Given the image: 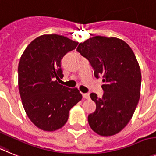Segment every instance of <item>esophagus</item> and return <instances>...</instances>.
Returning a JSON list of instances; mask_svg holds the SVG:
<instances>
[{
	"label": "esophagus",
	"mask_w": 156,
	"mask_h": 156,
	"mask_svg": "<svg viewBox=\"0 0 156 156\" xmlns=\"http://www.w3.org/2000/svg\"><path fill=\"white\" fill-rule=\"evenodd\" d=\"M82 96L84 98H86V99H88L90 98L89 93H82Z\"/></svg>",
	"instance_id": "34e87169"
}]
</instances>
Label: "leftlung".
I'll list each match as a JSON object with an SVG mask.
<instances>
[{"label": "left lung", "instance_id": "8db88e82", "mask_svg": "<svg viewBox=\"0 0 156 156\" xmlns=\"http://www.w3.org/2000/svg\"><path fill=\"white\" fill-rule=\"evenodd\" d=\"M77 51L88 59L94 77H102L104 94H90L96 110L88 117L94 132L111 136L129 122L140 98L141 70L134 52L126 42L117 37L95 36L80 43Z\"/></svg>", "mask_w": 156, "mask_h": 156}]
</instances>
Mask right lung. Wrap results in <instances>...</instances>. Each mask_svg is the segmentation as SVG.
<instances>
[{
  "label": "right lung",
  "instance_id": "1",
  "mask_svg": "<svg viewBox=\"0 0 156 156\" xmlns=\"http://www.w3.org/2000/svg\"><path fill=\"white\" fill-rule=\"evenodd\" d=\"M78 42L58 34H44L32 41L18 65V87L27 117L48 132L65 126L70 109L82 98L77 88L58 84L63 78L61 62Z\"/></svg>",
  "mask_w": 156,
  "mask_h": 156
}]
</instances>
